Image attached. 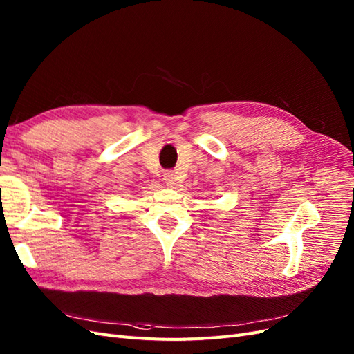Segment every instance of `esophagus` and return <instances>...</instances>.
I'll return each mask as SVG.
<instances>
[{
  "label": "esophagus",
  "mask_w": 354,
  "mask_h": 354,
  "mask_svg": "<svg viewBox=\"0 0 354 354\" xmlns=\"http://www.w3.org/2000/svg\"><path fill=\"white\" fill-rule=\"evenodd\" d=\"M164 177H165V183H167V186H169V187H176V186H178V183H180V178H178V174L176 173V171H167V173L164 174Z\"/></svg>",
  "instance_id": "esophagus-1"
}]
</instances>
